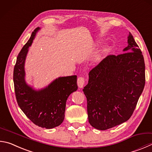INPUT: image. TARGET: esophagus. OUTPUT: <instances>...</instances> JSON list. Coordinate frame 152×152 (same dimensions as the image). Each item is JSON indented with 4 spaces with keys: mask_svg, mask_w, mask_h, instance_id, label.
<instances>
[{
    "mask_svg": "<svg viewBox=\"0 0 152 152\" xmlns=\"http://www.w3.org/2000/svg\"><path fill=\"white\" fill-rule=\"evenodd\" d=\"M77 84H78L79 88H83L85 84V79L84 77H79V78H78V80H77Z\"/></svg>",
    "mask_w": 152,
    "mask_h": 152,
    "instance_id": "esophagus-1",
    "label": "esophagus"
}]
</instances>
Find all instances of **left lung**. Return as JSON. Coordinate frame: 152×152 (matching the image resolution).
Returning a JSON list of instances; mask_svg holds the SVG:
<instances>
[{
	"instance_id": "1",
	"label": "left lung",
	"mask_w": 152,
	"mask_h": 152,
	"mask_svg": "<svg viewBox=\"0 0 152 152\" xmlns=\"http://www.w3.org/2000/svg\"><path fill=\"white\" fill-rule=\"evenodd\" d=\"M128 43L124 53L109 55L90 70L83 89L88 121L100 130L128 120L144 88V59L130 32Z\"/></svg>"
}]
</instances>
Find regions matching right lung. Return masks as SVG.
<instances>
[{
  "label": "right lung",
  "instance_id": "right-lung-1",
  "mask_svg": "<svg viewBox=\"0 0 152 152\" xmlns=\"http://www.w3.org/2000/svg\"><path fill=\"white\" fill-rule=\"evenodd\" d=\"M40 29L38 27L32 32L19 52L14 68L13 80L16 101L22 111L37 126L51 129L60 126L64 119L68 96L78 89L77 76L59 77L38 90L26 84L24 63L28 48Z\"/></svg>",
  "mask_w": 152,
  "mask_h": 152
}]
</instances>
